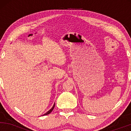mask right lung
Here are the masks:
<instances>
[{
	"label": "right lung",
	"instance_id": "add662e5",
	"mask_svg": "<svg viewBox=\"0 0 131 131\" xmlns=\"http://www.w3.org/2000/svg\"><path fill=\"white\" fill-rule=\"evenodd\" d=\"M54 107H55V104H54V105H53V107H52V108H51V109L50 110H49V112H47V113H45V114H44V115H49V114H50V113L52 112V110H53V108H54Z\"/></svg>",
	"mask_w": 131,
	"mask_h": 131
}]
</instances>
